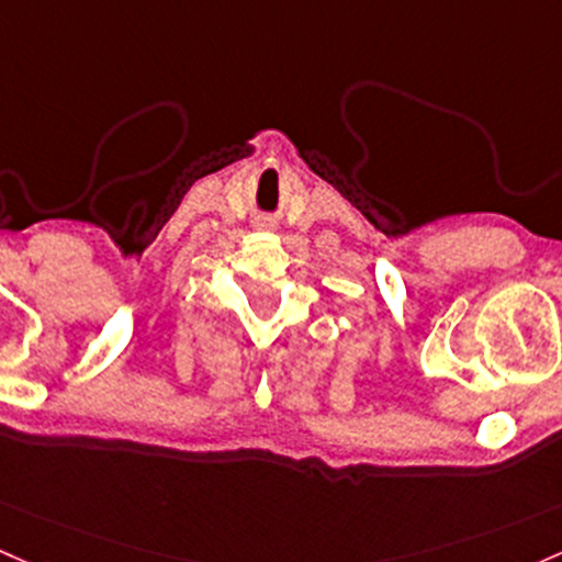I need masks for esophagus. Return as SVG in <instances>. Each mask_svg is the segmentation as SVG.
I'll use <instances>...</instances> for the list:
<instances>
[{
    "label": "esophagus",
    "instance_id": "obj_1",
    "mask_svg": "<svg viewBox=\"0 0 562 562\" xmlns=\"http://www.w3.org/2000/svg\"><path fill=\"white\" fill-rule=\"evenodd\" d=\"M263 226H271V224H263Z\"/></svg>",
    "mask_w": 562,
    "mask_h": 562
}]
</instances>
